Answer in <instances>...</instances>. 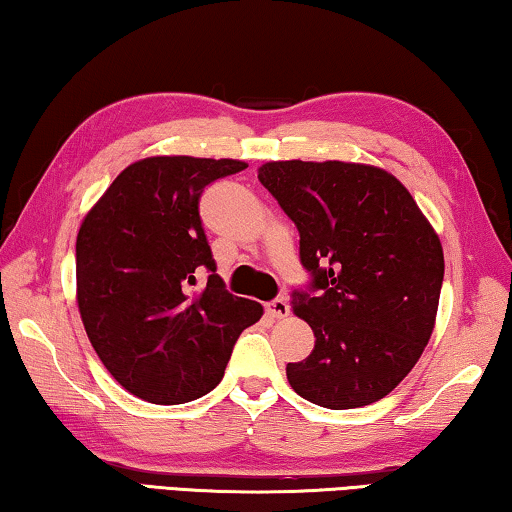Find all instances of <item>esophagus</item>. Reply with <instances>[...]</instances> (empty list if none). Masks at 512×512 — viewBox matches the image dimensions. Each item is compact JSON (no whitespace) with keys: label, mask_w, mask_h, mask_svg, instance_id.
Returning <instances> with one entry per match:
<instances>
[{"label":"esophagus","mask_w":512,"mask_h":512,"mask_svg":"<svg viewBox=\"0 0 512 512\" xmlns=\"http://www.w3.org/2000/svg\"><path fill=\"white\" fill-rule=\"evenodd\" d=\"M266 312H269L273 319H285V316H289V303L285 298H275L271 300L269 305H266Z\"/></svg>","instance_id":"34e87169"}]
</instances>
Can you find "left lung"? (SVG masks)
<instances>
[{"label":"left lung","instance_id":"left-lung-1","mask_svg":"<svg viewBox=\"0 0 512 512\" xmlns=\"http://www.w3.org/2000/svg\"><path fill=\"white\" fill-rule=\"evenodd\" d=\"M300 234L310 289L294 314L316 342L287 364L294 392L321 408L376 403L408 376L435 328L442 243L387 170L346 161H269L257 170Z\"/></svg>","mask_w":512,"mask_h":512}]
</instances>
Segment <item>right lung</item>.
Masks as SVG:
<instances>
[{"label": "right lung", "instance_id": "obj_1", "mask_svg": "<svg viewBox=\"0 0 512 512\" xmlns=\"http://www.w3.org/2000/svg\"><path fill=\"white\" fill-rule=\"evenodd\" d=\"M237 159L148 157L127 166L77 234V305L97 358L129 394L159 405L221 383L234 342L262 319L216 273L198 202ZM208 285L193 292L197 273Z\"/></svg>", "mask_w": 512, "mask_h": 512}]
</instances>
